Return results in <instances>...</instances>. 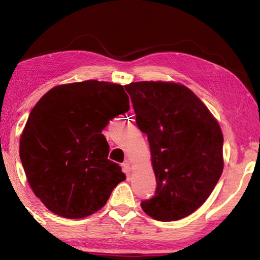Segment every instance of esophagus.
Returning <instances> with one entry per match:
<instances>
[{
  "mask_svg": "<svg viewBox=\"0 0 260 260\" xmlns=\"http://www.w3.org/2000/svg\"><path fill=\"white\" fill-rule=\"evenodd\" d=\"M122 171H124V172L126 173V174H129V172H131V164L128 161H125V162H122Z\"/></svg>",
  "mask_w": 260,
  "mask_h": 260,
  "instance_id": "esophagus-1",
  "label": "esophagus"
}]
</instances>
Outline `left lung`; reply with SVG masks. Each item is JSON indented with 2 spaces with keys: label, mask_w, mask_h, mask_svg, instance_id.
Here are the masks:
<instances>
[{
  "label": "left lung",
  "mask_w": 260,
  "mask_h": 260,
  "mask_svg": "<svg viewBox=\"0 0 260 260\" xmlns=\"http://www.w3.org/2000/svg\"><path fill=\"white\" fill-rule=\"evenodd\" d=\"M135 121L148 135L156 192L141 202L158 221H175L200 208L221 177L223 136L205 104L186 86L141 81L125 86Z\"/></svg>",
  "instance_id": "8db88e82"
}]
</instances>
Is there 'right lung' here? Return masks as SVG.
Segmentation results:
<instances>
[{"mask_svg": "<svg viewBox=\"0 0 260 260\" xmlns=\"http://www.w3.org/2000/svg\"><path fill=\"white\" fill-rule=\"evenodd\" d=\"M128 110L124 87L98 80L54 87L35 104L20 136L19 156L33 192L51 212L88 217L126 179L108 159L102 131Z\"/></svg>", "mask_w": 260, "mask_h": 260, "instance_id": "add662e5", "label": "right lung"}]
</instances>
